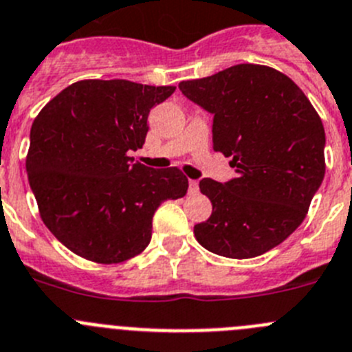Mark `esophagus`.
Wrapping results in <instances>:
<instances>
[{
	"instance_id": "obj_1",
	"label": "esophagus",
	"mask_w": 352,
	"mask_h": 352,
	"mask_svg": "<svg viewBox=\"0 0 352 352\" xmlns=\"http://www.w3.org/2000/svg\"><path fill=\"white\" fill-rule=\"evenodd\" d=\"M189 192H191V195L198 192V182H196V180H189Z\"/></svg>"
}]
</instances>
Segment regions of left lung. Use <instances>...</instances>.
Segmentation results:
<instances>
[{
    "mask_svg": "<svg viewBox=\"0 0 352 352\" xmlns=\"http://www.w3.org/2000/svg\"><path fill=\"white\" fill-rule=\"evenodd\" d=\"M186 98L214 116V151L231 157L235 179L199 180L212 215L195 226L207 251L247 259L270 251L305 219L324 179V128L289 77L263 65H236L184 80Z\"/></svg>",
    "mask_w": 352,
    "mask_h": 352,
    "instance_id": "obj_1",
    "label": "left lung"
}]
</instances>
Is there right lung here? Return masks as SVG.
Masks as SVG:
<instances>
[{
    "label": "right lung",
    "mask_w": 352,
    "mask_h": 352,
    "mask_svg": "<svg viewBox=\"0 0 352 352\" xmlns=\"http://www.w3.org/2000/svg\"><path fill=\"white\" fill-rule=\"evenodd\" d=\"M173 85L80 80L47 103L34 119L26 157L38 210L52 235L80 258L112 265L151 242L163 201L182 198L179 168L135 163L147 137V117Z\"/></svg>",
    "instance_id": "1"
}]
</instances>
